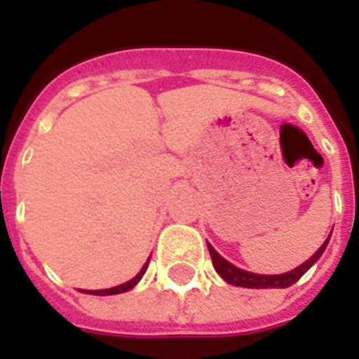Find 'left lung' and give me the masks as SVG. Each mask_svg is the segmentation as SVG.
I'll use <instances>...</instances> for the list:
<instances>
[{"mask_svg":"<svg viewBox=\"0 0 359 359\" xmlns=\"http://www.w3.org/2000/svg\"><path fill=\"white\" fill-rule=\"evenodd\" d=\"M328 240L330 236L326 238V242L318 248L317 253L309 257V261H306L304 264L294 268V270H290V272L279 273V276H261V273H251L245 272V270H240L235 264H231L229 261H225L224 257L219 255L212 245H207L208 251H210V259H212V264L214 268H216V272H218L227 283L236 285V287H245V289H285V287L294 285L296 281H298V279H300L302 276L318 261V257L323 255L324 250H326V245H328Z\"/></svg>","mask_w":359,"mask_h":359,"instance_id":"8db88e82","label":"left lung"}]
</instances>
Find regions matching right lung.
Masks as SVG:
<instances>
[{"label":"right lung","mask_w":359,"mask_h":359,"mask_svg":"<svg viewBox=\"0 0 359 359\" xmlns=\"http://www.w3.org/2000/svg\"><path fill=\"white\" fill-rule=\"evenodd\" d=\"M149 261H151V257H149ZM149 261L145 262V264H143V268H141L140 270V273H137V276H135L134 279H130V281H126V283H123V285H117V287H114V289H104V290H91V292H87V294H98V296H108V294H119V292H124V290H128V289H132V287H134L135 283H137V281H140L141 279V276H143V273H145V270H147V266H149Z\"/></svg>","instance_id":"add662e5"}]
</instances>
